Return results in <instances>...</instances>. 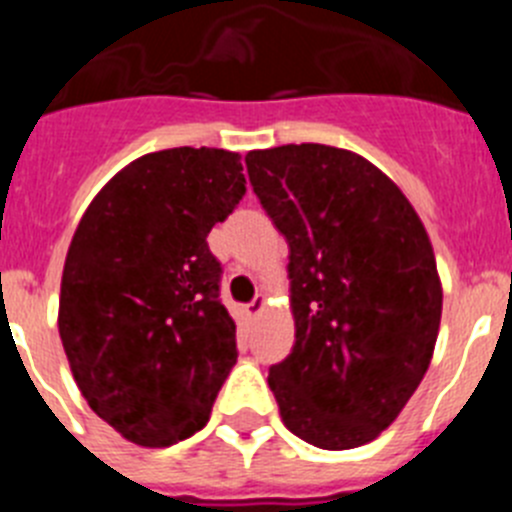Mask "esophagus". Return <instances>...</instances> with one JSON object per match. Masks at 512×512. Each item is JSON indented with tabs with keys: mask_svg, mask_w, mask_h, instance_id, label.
Listing matches in <instances>:
<instances>
[{
	"mask_svg": "<svg viewBox=\"0 0 512 512\" xmlns=\"http://www.w3.org/2000/svg\"><path fill=\"white\" fill-rule=\"evenodd\" d=\"M264 310H266V295H256V300L248 305V315H251V318H259Z\"/></svg>",
	"mask_w": 512,
	"mask_h": 512,
	"instance_id": "34e87169",
	"label": "esophagus"
}]
</instances>
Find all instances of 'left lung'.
Wrapping results in <instances>:
<instances>
[{
  "instance_id": "obj_1",
  "label": "left lung",
  "mask_w": 512,
  "mask_h": 512,
  "mask_svg": "<svg viewBox=\"0 0 512 512\" xmlns=\"http://www.w3.org/2000/svg\"><path fill=\"white\" fill-rule=\"evenodd\" d=\"M289 246L295 346L269 369L279 415L328 451L374 441L428 372L443 289L431 238L390 176L323 143L248 151Z\"/></svg>"
}]
</instances>
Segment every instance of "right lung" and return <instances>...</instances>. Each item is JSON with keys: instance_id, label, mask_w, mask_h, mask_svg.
<instances>
[{"instance_id": "add662e5", "label": "right lung", "mask_w": 512, "mask_h": 512, "mask_svg": "<svg viewBox=\"0 0 512 512\" xmlns=\"http://www.w3.org/2000/svg\"><path fill=\"white\" fill-rule=\"evenodd\" d=\"M243 194L238 153L182 146L130 161L81 215L58 333L89 408L130 443L200 431L238 359L207 233Z\"/></svg>"}]
</instances>
